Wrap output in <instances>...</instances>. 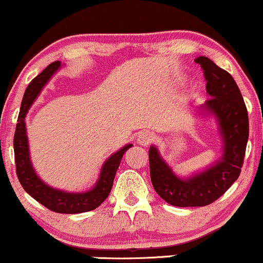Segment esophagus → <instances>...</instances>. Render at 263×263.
Instances as JSON below:
<instances>
[{
  "mask_svg": "<svg viewBox=\"0 0 263 263\" xmlns=\"http://www.w3.org/2000/svg\"><path fill=\"white\" fill-rule=\"evenodd\" d=\"M154 141V138H153V134H151L149 132H143L141 134H139L138 136V143L141 146H149L151 143Z\"/></svg>",
  "mask_w": 263,
  "mask_h": 263,
  "instance_id": "esophagus-1",
  "label": "esophagus"
}]
</instances>
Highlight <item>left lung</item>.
Wrapping results in <instances>:
<instances>
[{
    "label": "left lung",
    "instance_id": "8db88e82",
    "mask_svg": "<svg viewBox=\"0 0 263 263\" xmlns=\"http://www.w3.org/2000/svg\"><path fill=\"white\" fill-rule=\"evenodd\" d=\"M195 62L202 67L211 97L197 107L196 114L215 120L221 156L206 168L182 177L161 157L157 146L149 147L153 188L161 199L176 207H202L219 199L239 177L249 138L248 111L236 81L206 56H199Z\"/></svg>",
    "mask_w": 263,
    "mask_h": 263
}]
</instances>
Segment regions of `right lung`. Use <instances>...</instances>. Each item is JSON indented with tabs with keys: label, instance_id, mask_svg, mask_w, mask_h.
I'll use <instances>...</instances> for the list:
<instances>
[{
	"label": "right lung",
	"instance_id": "right-lung-1",
	"mask_svg": "<svg viewBox=\"0 0 263 263\" xmlns=\"http://www.w3.org/2000/svg\"><path fill=\"white\" fill-rule=\"evenodd\" d=\"M60 68H62L60 61L49 64L41 74L30 82L24 93L15 134H14L16 175L25 192L30 194L35 201L49 208L50 211L66 214L84 213V212L96 210L109 196L122 157L133 147V143L123 146L104 161L96 184L86 192H66V190L53 188L39 177L32 165L25 118L32 104L35 102L43 88L50 81V79L60 70Z\"/></svg>",
	"mask_w": 263,
	"mask_h": 263
}]
</instances>
